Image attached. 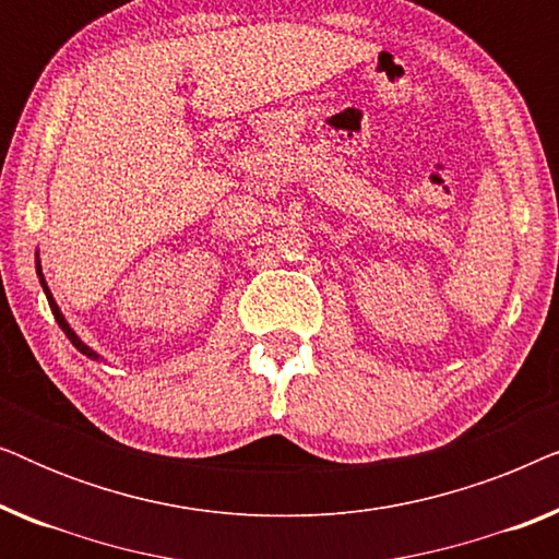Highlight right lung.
<instances>
[{
    "label": "right lung",
    "instance_id": "obj_1",
    "mask_svg": "<svg viewBox=\"0 0 559 559\" xmlns=\"http://www.w3.org/2000/svg\"><path fill=\"white\" fill-rule=\"evenodd\" d=\"M37 277H40L43 293H45V297H48V305H50L52 316H56V320H58V325H60V328H63V333L68 335V341H71V343H73V346H75V348H79L83 356H88V358H94V361H98V358H102V356H98L94 348H88V346H86V343H83V341L79 338V335H75V331H73V328H71V325H68V320L63 318V312H60V308H58V302H56V300H52V293H50L48 282H45V277H43V266H40V257H37Z\"/></svg>",
    "mask_w": 559,
    "mask_h": 559
}]
</instances>
